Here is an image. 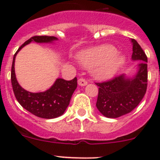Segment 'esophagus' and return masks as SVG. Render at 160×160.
Masks as SVG:
<instances>
[{
	"mask_svg": "<svg viewBox=\"0 0 160 160\" xmlns=\"http://www.w3.org/2000/svg\"><path fill=\"white\" fill-rule=\"evenodd\" d=\"M78 84L80 86H86L88 84V81L84 78H80L78 80Z\"/></svg>",
	"mask_w": 160,
	"mask_h": 160,
	"instance_id": "1",
	"label": "esophagus"
}]
</instances>
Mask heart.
Here are the masks:
<instances>
[{
	"instance_id": "1",
	"label": "heart",
	"mask_w": 160,
	"mask_h": 160,
	"mask_svg": "<svg viewBox=\"0 0 160 160\" xmlns=\"http://www.w3.org/2000/svg\"><path fill=\"white\" fill-rule=\"evenodd\" d=\"M117 50L111 46H102L83 51L78 55L79 62L87 68L93 67V74L99 79L112 77L123 63V58L115 55Z\"/></svg>"
}]
</instances>
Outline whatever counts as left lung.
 Returning <instances> with one entry per match:
<instances>
[{
	"label": "left lung",
	"instance_id": "left-lung-1",
	"mask_svg": "<svg viewBox=\"0 0 160 160\" xmlns=\"http://www.w3.org/2000/svg\"><path fill=\"white\" fill-rule=\"evenodd\" d=\"M132 59L141 61L135 77L128 78L122 74L95 83L99 87L96 106L107 118H115L130 113L141 102L147 90V56L136 40L132 38Z\"/></svg>",
	"mask_w": 160,
	"mask_h": 160
}]
</instances>
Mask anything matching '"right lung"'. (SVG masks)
Segmentation results:
<instances>
[{
  "label": "right lung",
  "mask_w": 160,
  "mask_h": 160,
  "mask_svg": "<svg viewBox=\"0 0 160 160\" xmlns=\"http://www.w3.org/2000/svg\"><path fill=\"white\" fill-rule=\"evenodd\" d=\"M57 38L49 35H35L19 47L13 58L11 80L13 91L19 104L28 111L38 118L51 119L62 115L77 87V77L71 80L59 78L49 90L40 93H31L24 90L18 83L14 72V59L18 51L31 42H50Z\"/></svg>",
  "instance_id": "1"
}]
</instances>
